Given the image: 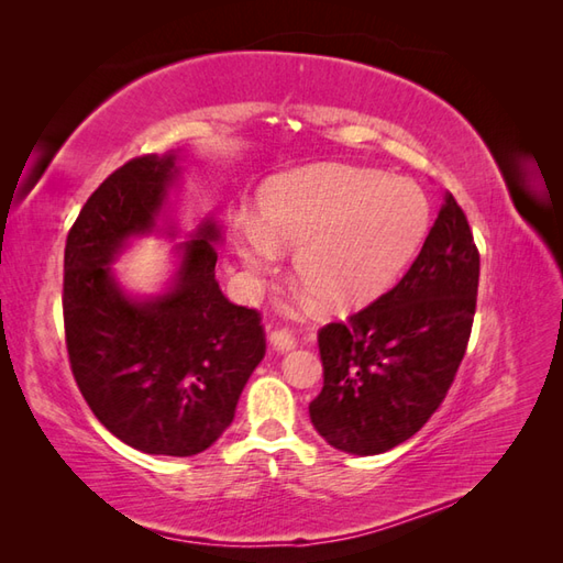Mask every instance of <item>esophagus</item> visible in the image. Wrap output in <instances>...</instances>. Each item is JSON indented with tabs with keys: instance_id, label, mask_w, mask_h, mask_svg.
<instances>
[{
	"instance_id": "esophagus-1",
	"label": "esophagus",
	"mask_w": 563,
	"mask_h": 563,
	"mask_svg": "<svg viewBox=\"0 0 563 563\" xmlns=\"http://www.w3.org/2000/svg\"><path fill=\"white\" fill-rule=\"evenodd\" d=\"M268 343L273 345L275 351H280V353H288V351H292L295 349V336L290 331H285V329H275V331H271L268 333Z\"/></svg>"
}]
</instances>
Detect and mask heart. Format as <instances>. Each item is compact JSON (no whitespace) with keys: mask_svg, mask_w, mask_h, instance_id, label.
Masks as SVG:
<instances>
[{"mask_svg":"<svg viewBox=\"0 0 563 563\" xmlns=\"http://www.w3.org/2000/svg\"><path fill=\"white\" fill-rule=\"evenodd\" d=\"M428 230L430 206L416 184L329 164L271 178L258 220H236L234 249L251 273H268L278 249H295V280L329 309H355L401 278Z\"/></svg>","mask_w":563,"mask_h":563,"instance_id":"b5f03b06","label":"heart"}]
</instances>
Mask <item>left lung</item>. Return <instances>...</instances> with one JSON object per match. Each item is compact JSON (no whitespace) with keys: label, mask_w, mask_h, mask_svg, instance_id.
Here are the masks:
<instances>
[{"label":"left lung","mask_w":563,"mask_h":563,"mask_svg":"<svg viewBox=\"0 0 563 563\" xmlns=\"http://www.w3.org/2000/svg\"><path fill=\"white\" fill-rule=\"evenodd\" d=\"M479 251L452 194L411 268L377 302L319 331L324 387L317 433L351 454H379L423 428L445 399L472 333Z\"/></svg>","instance_id":"8db88e82"}]
</instances>
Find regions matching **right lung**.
Here are the masks:
<instances>
[{
	"instance_id": "add662e5",
	"label": "right lung",
	"mask_w": 563,
	"mask_h": 563,
	"mask_svg": "<svg viewBox=\"0 0 563 563\" xmlns=\"http://www.w3.org/2000/svg\"><path fill=\"white\" fill-rule=\"evenodd\" d=\"M178 157L130 159L93 190L67 234L63 312L71 375L93 416L140 452L190 457L234 421L266 336L256 309L232 305L214 278V218L176 244L162 292L130 295L115 278L130 242L162 232ZM164 234L176 236L172 227Z\"/></svg>"
}]
</instances>
